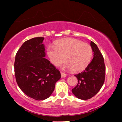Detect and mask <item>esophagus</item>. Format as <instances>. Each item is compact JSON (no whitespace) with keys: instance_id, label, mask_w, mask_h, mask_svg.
I'll list each match as a JSON object with an SVG mask.
<instances>
[{"instance_id":"1","label":"esophagus","mask_w":122,"mask_h":122,"mask_svg":"<svg viewBox=\"0 0 122 122\" xmlns=\"http://www.w3.org/2000/svg\"><path fill=\"white\" fill-rule=\"evenodd\" d=\"M61 77L62 78H64L66 76V75L65 73H64V72H61Z\"/></svg>"}]
</instances>
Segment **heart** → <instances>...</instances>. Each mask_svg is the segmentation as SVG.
Wrapping results in <instances>:
<instances>
[{"label": "heart", "mask_w": 122, "mask_h": 122, "mask_svg": "<svg viewBox=\"0 0 122 122\" xmlns=\"http://www.w3.org/2000/svg\"><path fill=\"white\" fill-rule=\"evenodd\" d=\"M55 46H50L47 54L53 65H62L64 69L80 72L84 70L90 62L92 56V48L89 45L79 40L66 38L54 43Z\"/></svg>", "instance_id": "heart-1"}]
</instances>
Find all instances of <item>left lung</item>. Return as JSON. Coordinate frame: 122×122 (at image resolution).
I'll use <instances>...</instances> for the list:
<instances>
[{
	"instance_id": "left-lung-1",
	"label": "left lung",
	"mask_w": 122,
	"mask_h": 122,
	"mask_svg": "<svg viewBox=\"0 0 122 122\" xmlns=\"http://www.w3.org/2000/svg\"><path fill=\"white\" fill-rule=\"evenodd\" d=\"M91 47L93 52V59L83 72L75 75L78 84L72 89L76 97L81 100H88L94 96L101 89L105 80L106 68L103 56L92 41Z\"/></svg>"
}]
</instances>
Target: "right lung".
<instances>
[{"instance_id": "add662e5", "label": "right lung", "mask_w": 122, "mask_h": 122, "mask_svg": "<svg viewBox=\"0 0 122 122\" xmlns=\"http://www.w3.org/2000/svg\"><path fill=\"white\" fill-rule=\"evenodd\" d=\"M43 37L23 43L15 56L14 71L18 86L27 96L37 100L49 97L61 73L45 58Z\"/></svg>"}]
</instances>
